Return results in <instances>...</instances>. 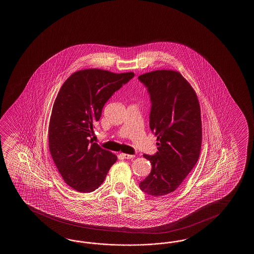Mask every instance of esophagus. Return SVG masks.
<instances>
[{
    "mask_svg": "<svg viewBox=\"0 0 254 254\" xmlns=\"http://www.w3.org/2000/svg\"><path fill=\"white\" fill-rule=\"evenodd\" d=\"M121 155L124 157L125 159H133L135 155H131V154H126V153H121Z\"/></svg>",
    "mask_w": 254,
    "mask_h": 254,
    "instance_id": "obj_1",
    "label": "esophagus"
}]
</instances>
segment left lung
<instances>
[{
	"label": "left lung",
	"mask_w": 254,
	"mask_h": 254,
	"mask_svg": "<svg viewBox=\"0 0 254 254\" xmlns=\"http://www.w3.org/2000/svg\"><path fill=\"white\" fill-rule=\"evenodd\" d=\"M138 79L150 94V128L158 140L154 155L143 154L151 171L139 186L147 194L160 197L177 189L199 159L200 104L193 88L176 70H153Z\"/></svg>",
	"instance_id": "1"
}]
</instances>
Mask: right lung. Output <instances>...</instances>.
<instances>
[{"instance_id": "1", "label": "right lung", "mask_w": 254, "mask_h": 254, "mask_svg": "<svg viewBox=\"0 0 254 254\" xmlns=\"http://www.w3.org/2000/svg\"><path fill=\"white\" fill-rule=\"evenodd\" d=\"M133 77L86 69L72 73L60 89L49 124V149L65 183L80 192L98 189L117 161L90 138L104 104Z\"/></svg>"}]
</instances>
